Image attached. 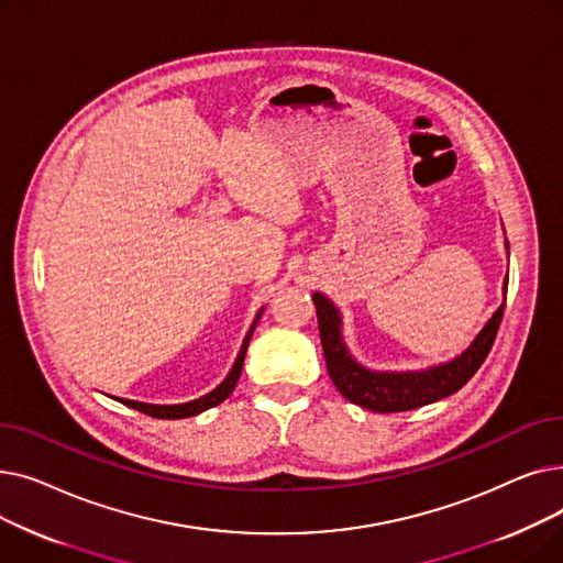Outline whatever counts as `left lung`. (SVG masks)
Wrapping results in <instances>:
<instances>
[{"label":"left lung","instance_id":"obj_1","mask_svg":"<svg viewBox=\"0 0 563 563\" xmlns=\"http://www.w3.org/2000/svg\"><path fill=\"white\" fill-rule=\"evenodd\" d=\"M312 301L317 306L323 358H327V367L335 388L351 404L369 408L372 412L412 410L459 393L486 361L488 351L497 338L501 314H505V306H499L484 327V331L477 335V340L472 342L470 349L461 353L456 361L440 367H431L427 372L395 374L369 372L353 361L340 338V314L335 306L327 297H321V294H312Z\"/></svg>","mask_w":563,"mask_h":563}]
</instances>
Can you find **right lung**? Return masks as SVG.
<instances>
[{
    "label": "right lung",
    "mask_w": 563,
    "mask_h": 563,
    "mask_svg": "<svg viewBox=\"0 0 563 563\" xmlns=\"http://www.w3.org/2000/svg\"><path fill=\"white\" fill-rule=\"evenodd\" d=\"M260 314H262V312H257V317H260ZM253 329H255V323L251 327V331H249V335H246V340H244V344H242L240 356H236V361H234V365H232L228 378L221 383V386H219L217 390H212L210 395H205V397H200V399H196V401H189V404H177V406H153V404H141V401H130V399H121V401H123L125 406L139 410V412H145V416L159 418V420H183V418H191V416H198V412H202V410H207V408H212V406L221 404V401L234 390L236 378H240V374H242V365H244V356H246V349H249Z\"/></svg>",
    "instance_id": "1"
}]
</instances>
